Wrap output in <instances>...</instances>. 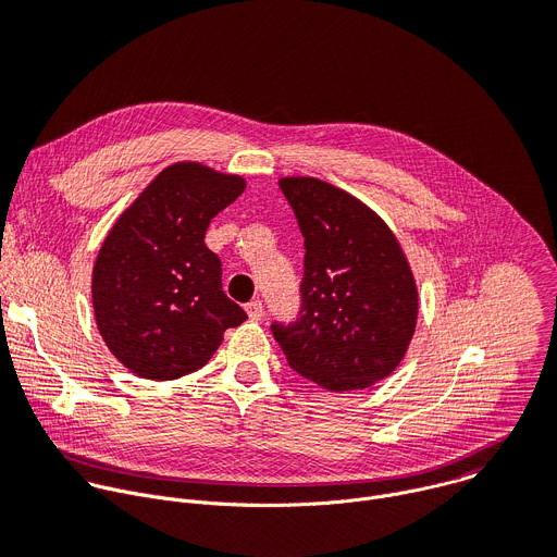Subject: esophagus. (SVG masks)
<instances>
[{"instance_id":"1","label":"esophagus","mask_w":557,"mask_h":557,"mask_svg":"<svg viewBox=\"0 0 557 557\" xmlns=\"http://www.w3.org/2000/svg\"><path fill=\"white\" fill-rule=\"evenodd\" d=\"M245 308H247V314H249V320H251V322H260V320H262V314H264V306H262V301H260V299H253V301H249Z\"/></svg>"}]
</instances>
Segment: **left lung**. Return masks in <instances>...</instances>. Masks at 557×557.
<instances>
[{
    "label": "left lung",
    "instance_id": "obj_1",
    "mask_svg": "<svg viewBox=\"0 0 557 557\" xmlns=\"http://www.w3.org/2000/svg\"><path fill=\"white\" fill-rule=\"evenodd\" d=\"M304 235L301 314L273 324L286 361L331 392L374 385L406 357L419 320L412 267L385 220L312 176L280 178Z\"/></svg>",
    "mask_w": 557,
    "mask_h": 557
}]
</instances>
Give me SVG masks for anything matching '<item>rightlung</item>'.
<instances>
[{"label": "right lung", "instance_id": "obj_1", "mask_svg": "<svg viewBox=\"0 0 557 557\" xmlns=\"http://www.w3.org/2000/svg\"><path fill=\"white\" fill-rule=\"evenodd\" d=\"M247 187L196 161L165 168L119 215L92 269L97 329L134 374L172 381L202 368L247 312L222 290L205 245L211 218Z\"/></svg>", "mask_w": 557, "mask_h": 557}]
</instances>
